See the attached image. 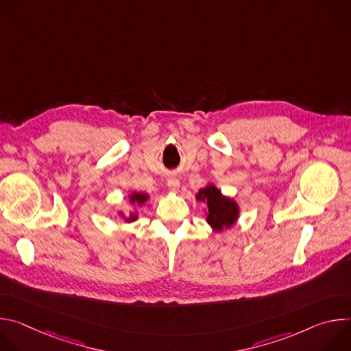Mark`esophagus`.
<instances>
[{"mask_svg": "<svg viewBox=\"0 0 351 351\" xmlns=\"http://www.w3.org/2000/svg\"><path fill=\"white\" fill-rule=\"evenodd\" d=\"M168 187L171 191H178L179 190V186H180V180L178 178H169L168 182H167Z\"/></svg>", "mask_w": 351, "mask_h": 351, "instance_id": "34e87169", "label": "esophagus"}]
</instances>
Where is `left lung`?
<instances>
[{
	"label": "left lung",
	"instance_id": "1",
	"mask_svg": "<svg viewBox=\"0 0 351 351\" xmlns=\"http://www.w3.org/2000/svg\"><path fill=\"white\" fill-rule=\"evenodd\" d=\"M197 199L207 203L208 217L207 222L214 228V230H221L223 226H232L239 214L237 204L233 199L222 197L221 191L215 186H207L197 194Z\"/></svg>",
	"mask_w": 351,
	"mask_h": 351
}]
</instances>
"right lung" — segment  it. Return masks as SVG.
Returning <instances> with one entry per match:
<instances>
[{"label": "right lung", "instance_id": "right-lung-1", "mask_svg": "<svg viewBox=\"0 0 351 351\" xmlns=\"http://www.w3.org/2000/svg\"><path fill=\"white\" fill-rule=\"evenodd\" d=\"M147 199V194H144V193H134V194H132V197H130V202L132 203H137V204H143L144 202ZM136 219V215L134 214H132L130 215V218H129V221H134Z\"/></svg>", "mask_w": 351, "mask_h": 351}]
</instances>
